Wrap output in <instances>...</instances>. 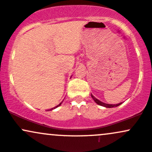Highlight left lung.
I'll return each instance as SVG.
<instances>
[{
	"mask_svg": "<svg viewBox=\"0 0 152 152\" xmlns=\"http://www.w3.org/2000/svg\"><path fill=\"white\" fill-rule=\"evenodd\" d=\"M91 97L93 98V99L94 100V102H95L96 104H99V105H101V106H103V107H107V108H112V107H117V106L120 105V104H122V103H120V104H114V105H112V104H105V103H103L102 102H100L99 100H98L97 99H96L95 97H94V96L91 94Z\"/></svg>",
	"mask_w": 152,
	"mask_h": 152,
	"instance_id": "1",
	"label": "left lung"
}]
</instances>
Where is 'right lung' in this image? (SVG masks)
<instances>
[{
  "instance_id": "right-lung-1",
  "label": "right lung",
  "mask_w": 152,
  "mask_h": 152,
  "mask_svg": "<svg viewBox=\"0 0 152 152\" xmlns=\"http://www.w3.org/2000/svg\"><path fill=\"white\" fill-rule=\"evenodd\" d=\"M62 102H61V103H60V104H58V106H56V107H54V108H52V109H48V111H50V110H52V109H53L56 108V107H59V106H60V105H61V103H62Z\"/></svg>"
}]
</instances>
